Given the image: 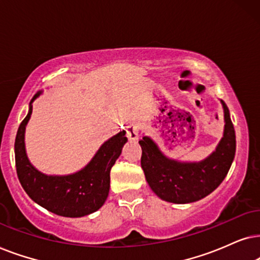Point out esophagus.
Segmentation results:
<instances>
[{
	"mask_svg": "<svg viewBox=\"0 0 260 260\" xmlns=\"http://www.w3.org/2000/svg\"><path fill=\"white\" fill-rule=\"evenodd\" d=\"M126 136L129 140H137L139 138V124L136 122L128 124L126 128Z\"/></svg>",
	"mask_w": 260,
	"mask_h": 260,
	"instance_id": "esophagus-1",
	"label": "esophagus"
}]
</instances>
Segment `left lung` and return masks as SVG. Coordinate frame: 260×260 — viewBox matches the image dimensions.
I'll return each instance as SVG.
<instances>
[{
    "instance_id": "obj_1",
    "label": "left lung",
    "mask_w": 260,
    "mask_h": 260,
    "mask_svg": "<svg viewBox=\"0 0 260 260\" xmlns=\"http://www.w3.org/2000/svg\"><path fill=\"white\" fill-rule=\"evenodd\" d=\"M224 113L223 137L216 150L199 162H181L169 159L161 153L154 141L144 137L139 141L141 168L145 177L161 200L168 202L190 203L199 201L214 191L226 177L235 155V131L230 110L221 101Z\"/></svg>"
}]
</instances>
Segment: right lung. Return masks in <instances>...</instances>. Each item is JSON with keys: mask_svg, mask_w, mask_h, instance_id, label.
I'll list each match as a JSON object with an SVG mask.
<instances>
[{"mask_svg": "<svg viewBox=\"0 0 260 260\" xmlns=\"http://www.w3.org/2000/svg\"><path fill=\"white\" fill-rule=\"evenodd\" d=\"M40 94L41 91L34 95L28 114L20 123L16 133L14 148L17 177L27 195L48 212L65 217L89 215L101 208L108 197L110 170L127 143L126 132L122 131L107 140L89 164L76 174H41L29 162L25 148V129L32 114V102Z\"/></svg>", "mask_w": 260, "mask_h": 260, "instance_id": "right-lung-1", "label": "right lung"}]
</instances>
